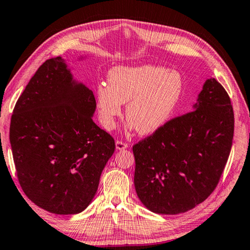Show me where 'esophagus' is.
Segmentation results:
<instances>
[{"mask_svg":"<svg viewBox=\"0 0 250 250\" xmlns=\"http://www.w3.org/2000/svg\"><path fill=\"white\" fill-rule=\"evenodd\" d=\"M128 146H129L128 143H125V142H124V141L117 140V142H116L117 150H125V149H126V147H128Z\"/></svg>","mask_w":250,"mask_h":250,"instance_id":"esophagus-1","label":"esophagus"}]
</instances>
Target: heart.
Here are the masks:
<instances>
[{"mask_svg": "<svg viewBox=\"0 0 250 250\" xmlns=\"http://www.w3.org/2000/svg\"><path fill=\"white\" fill-rule=\"evenodd\" d=\"M183 77L163 67L118 66L108 74V86L96 88L99 120L112 130L126 104L125 117L131 128L141 134H152L171 119L183 94Z\"/></svg>", "mask_w": 250, "mask_h": 250, "instance_id": "b5f03b06", "label": "heart"}]
</instances>
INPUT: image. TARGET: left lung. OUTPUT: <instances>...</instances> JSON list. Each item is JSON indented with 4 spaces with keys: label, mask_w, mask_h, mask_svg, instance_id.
Listing matches in <instances>:
<instances>
[{
    "label": "left lung",
    "mask_w": 250,
    "mask_h": 250,
    "mask_svg": "<svg viewBox=\"0 0 250 250\" xmlns=\"http://www.w3.org/2000/svg\"><path fill=\"white\" fill-rule=\"evenodd\" d=\"M234 111L215 78L207 79L194 110L134 145V186L153 213L175 215L208 197L230 153Z\"/></svg>",
    "instance_id": "left-lung-1"
}]
</instances>
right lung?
Listing matches in <instances>:
<instances>
[{"mask_svg": "<svg viewBox=\"0 0 250 250\" xmlns=\"http://www.w3.org/2000/svg\"><path fill=\"white\" fill-rule=\"evenodd\" d=\"M96 99L75 82L61 56L47 59L16 103L10 142L21 188L54 214L83 211L115 152L113 138L92 120Z\"/></svg>", "mask_w": 250, "mask_h": 250, "instance_id": "add662e5", "label": "right lung"}]
</instances>
